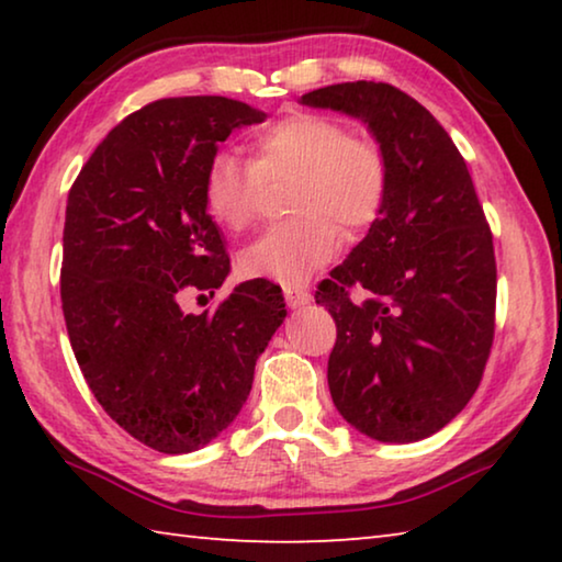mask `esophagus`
Here are the masks:
<instances>
[{
  "label": "esophagus",
  "instance_id": "esophagus-1",
  "mask_svg": "<svg viewBox=\"0 0 562 562\" xmlns=\"http://www.w3.org/2000/svg\"><path fill=\"white\" fill-rule=\"evenodd\" d=\"M284 300L292 310H300L304 304L312 302V294L307 290H300V288H284Z\"/></svg>",
  "mask_w": 562,
  "mask_h": 562
}]
</instances>
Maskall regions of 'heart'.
Returning <instances> with one entry per match:
<instances>
[{
	"label": "heart",
	"mask_w": 562,
	"mask_h": 562,
	"mask_svg": "<svg viewBox=\"0 0 562 562\" xmlns=\"http://www.w3.org/2000/svg\"><path fill=\"white\" fill-rule=\"evenodd\" d=\"M297 176L292 213L297 221L262 233L240 252V272L288 288L335 258L339 226L364 231L382 213L389 190V164L382 148L355 138L345 123L294 113L262 126L252 136V164L231 150H217L203 173L207 213L227 231H243L260 211L262 180Z\"/></svg>",
	"instance_id": "b5f03b06"
}]
</instances>
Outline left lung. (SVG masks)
Instances as JSON below:
<instances>
[{"label":"left lung","instance_id":"8db88e82","mask_svg":"<svg viewBox=\"0 0 562 562\" xmlns=\"http://www.w3.org/2000/svg\"><path fill=\"white\" fill-rule=\"evenodd\" d=\"M300 103L359 119L389 164L382 213L315 294L337 322L331 402L374 441L429 439L469 404L493 345L496 258L471 173L441 123L389 83Z\"/></svg>","mask_w":562,"mask_h":562}]
</instances>
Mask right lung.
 I'll return each instance as SVG.
<instances>
[{"label": "right lung", "instance_id": "obj_1", "mask_svg": "<svg viewBox=\"0 0 562 562\" xmlns=\"http://www.w3.org/2000/svg\"><path fill=\"white\" fill-rule=\"evenodd\" d=\"M268 113L225 97L148 103L93 150L66 203L61 307L93 396L133 439L190 453L240 414L255 361L288 317L278 284L240 282L213 315L186 292L231 272L203 173L217 144Z\"/></svg>", "mask_w": 562, "mask_h": 562}]
</instances>
